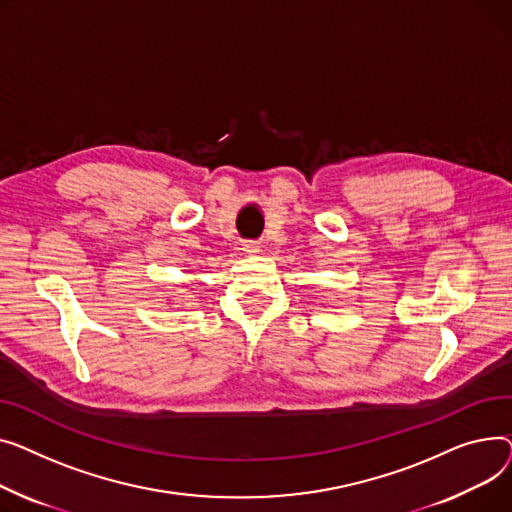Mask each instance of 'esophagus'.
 I'll return each instance as SVG.
<instances>
[{"label":"esophagus","instance_id":"obj_1","mask_svg":"<svg viewBox=\"0 0 512 512\" xmlns=\"http://www.w3.org/2000/svg\"><path fill=\"white\" fill-rule=\"evenodd\" d=\"M248 256H254L260 252V244L258 242H244V248H242Z\"/></svg>","mask_w":512,"mask_h":512}]
</instances>
